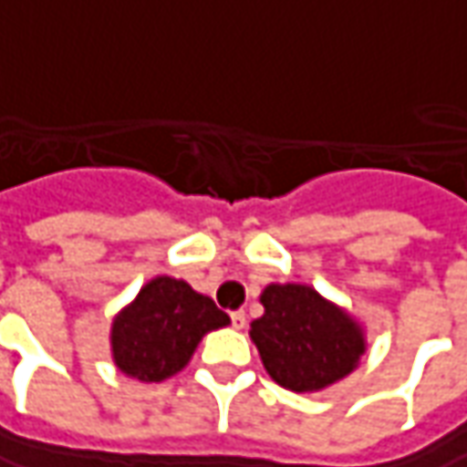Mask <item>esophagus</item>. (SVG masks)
I'll return each instance as SVG.
<instances>
[{
    "instance_id": "1",
    "label": "esophagus",
    "mask_w": 467,
    "mask_h": 467,
    "mask_svg": "<svg viewBox=\"0 0 467 467\" xmlns=\"http://www.w3.org/2000/svg\"><path fill=\"white\" fill-rule=\"evenodd\" d=\"M230 321H233L234 329H245V321H248V318H245V311H233V314H230Z\"/></svg>"
}]
</instances>
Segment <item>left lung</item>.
Returning <instances> with one entry per match:
<instances>
[{
  "instance_id": "left-lung-1",
  "label": "left lung",
  "mask_w": 467,
  "mask_h": 467,
  "mask_svg": "<svg viewBox=\"0 0 467 467\" xmlns=\"http://www.w3.org/2000/svg\"><path fill=\"white\" fill-rule=\"evenodd\" d=\"M264 316L251 324L266 371L293 392H314L358 366L363 337L355 321L306 285H269Z\"/></svg>"
}]
</instances>
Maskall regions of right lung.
Masks as SVG:
<instances>
[{
    "label": "right lung",
    "mask_w": 467,
    "mask_h": 467,
    "mask_svg": "<svg viewBox=\"0 0 467 467\" xmlns=\"http://www.w3.org/2000/svg\"><path fill=\"white\" fill-rule=\"evenodd\" d=\"M227 324L230 316L212 297L182 279L156 276L114 318V363L140 381H161L191 360L201 337Z\"/></svg>",
    "instance_id": "right-lung-1"
}]
</instances>
